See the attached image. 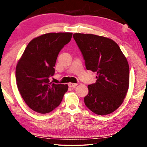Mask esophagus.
<instances>
[{
	"label": "esophagus",
	"instance_id": "1",
	"mask_svg": "<svg viewBox=\"0 0 147 147\" xmlns=\"http://www.w3.org/2000/svg\"><path fill=\"white\" fill-rule=\"evenodd\" d=\"M69 87L70 88H75L76 86L78 85V84H74V83H69Z\"/></svg>",
	"mask_w": 147,
	"mask_h": 147
}]
</instances>
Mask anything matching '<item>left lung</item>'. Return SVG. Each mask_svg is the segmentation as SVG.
<instances>
[{
	"label": "left lung",
	"mask_w": 147,
	"mask_h": 147,
	"mask_svg": "<svg viewBox=\"0 0 147 147\" xmlns=\"http://www.w3.org/2000/svg\"><path fill=\"white\" fill-rule=\"evenodd\" d=\"M88 70L96 72V83L88 86L86 106L98 115H106L122 104L129 86V65L118 44L93 34L74 33Z\"/></svg>",
	"instance_id": "1"
}]
</instances>
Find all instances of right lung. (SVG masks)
Returning a JSON list of instances; mask_svg holds the SVG:
<instances>
[{
  "label": "right lung",
  "mask_w": 147,
  "mask_h": 147,
  "mask_svg": "<svg viewBox=\"0 0 147 147\" xmlns=\"http://www.w3.org/2000/svg\"><path fill=\"white\" fill-rule=\"evenodd\" d=\"M71 33H50L31 40L18 61L16 80L27 105L40 114L49 113L59 105L67 84L50 82L55 74L58 54L70 41Z\"/></svg>",
  "instance_id": "1"
}]
</instances>
